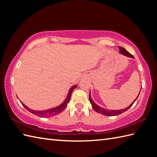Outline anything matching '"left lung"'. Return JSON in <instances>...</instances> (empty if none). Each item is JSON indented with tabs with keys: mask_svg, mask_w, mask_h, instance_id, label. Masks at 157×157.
<instances>
[{
	"mask_svg": "<svg viewBox=\"0 0 157 157\" xmlns=\"http://www.w3.org/2000/svg\"><path fill=\"white\" fill-rule=\"evenodd\" d=\"M119 48L120 50V52L122 53L123 55H124L125 56H129V57H132V58H134V56H133L132 54H130V53L129 52H128L126 51V50L125 48H123L122 47H120V46H119ZM140 94V93H139ZM139 96V94H138ZM138 97L136 98L135 101H134V102H132L131 105H130L128 107H127L126 109H121V110H111V111H109V110H106L105 109H103L102 107H100V106H98L97 105H96L94 102L92 101L91 97H90V94H89V100H90V102L91 105H92V108L94 109V111L96 112H97L98 113H101V114L104 115H106V116H115V115H119L120 114H121V113H123V112L126 111L127 110H128L131 106L133 105V104H134V102L136 101V99L138 98Z\"/></svg>",
	"mask_w": 157,
	"mask_h": 157,
	"instance_id": "1",
	"label": "left lung"
}]
</instances>
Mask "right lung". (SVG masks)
Masks as SVG:
<instances>
[{"instance_id":"obj_1","label":"right lung","mask_w":157,"mask_h":157,"mask_svg":"<svg viewBox=\"0 0 157 157\" xmlns=\"http://www.w3.org/2000/svg\"><path fill=\"white\" fill-rule=\"evenodd\" d=\"M76 87H77V86L75 85V86H73L71 89H70V90L69 92V94L67 95V97L66 98V99L65 100V101L63 102L61 105H59V106H56V107H55V108H52V109H51L46 110V111H34V110H32L30 109H29L28 107H27V106H26L25 105H23L22 102H21V104L26 109L28 110V111H29L30 113H33V114H34V115H37V116L42 117H48L55 116L56 115H58L59 113H61L62 111H64V109L67 107V104L70 101V98H71V96L73 90Z\"/></svg>"}]
</instances>
